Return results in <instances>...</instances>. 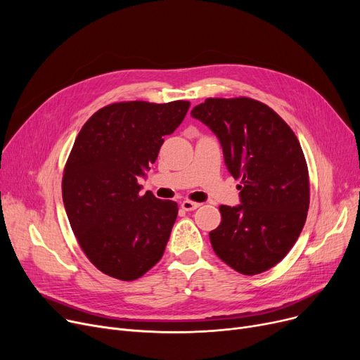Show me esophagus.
Returning <instances> with one entry per match:
<instances>
[{
  "label": "esophagus",
  "instance_id": "34e87169",
  "mask_svg": "<svg viewBox=\"0 0 360 360\" xmlns=\"http://www.w3.org/2000/svg\"><path fill=\"white\" fill-rule=\"evenodd\" d=\"M181 207L185 210V212H193L195 209H198L200 204L198 202H194V201H190V200H185L181 202Z\"/></svg>",
  "mask_w": 360,
  "mask_h": 360
}]
</instances>
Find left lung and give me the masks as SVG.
Here are the masks:
<instances>
[{"instance_id": "8db88e82", "label": "left lung", "mask_w": 360, "mask_h": 360, "mask_svg": "<svg viewBox=\"0 0 360 360\" xmlns=\"http://www.w3.org/2000/svg\"><path fill=\"white\" fill-rule=\"evenodd\" d=\"M191 115L219 139L224 163L240 179V204L220 205L210 232L216 255L245 276L274 267L292 250L309 209L304 151L277 113L250 98H209Z\"/></svg>"}]
</instances>
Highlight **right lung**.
Listing matches in <instances>:
<instances>
[{
	"mask_svg": "<svg viewBox=\"0 0 360 360\" xmlns=\"http://www.w3.org/2000/svg\"><path fill=\"white\" fill-rule=\"evenodd\" d=\"M188 109L186 101L112 103L93 113L74 141L63 176L65 212L90 262L113 278L141 277L165 252L178 204L140 195L137 181Z\"/></svg>",
	"mask_w": 360,
	"mask_h": 360,
	"instance_id": "right-lung-1",
	"label": "right lung"
}]
</instances>
